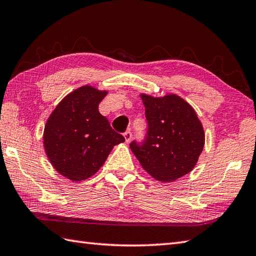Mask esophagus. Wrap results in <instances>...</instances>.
<instances>
[{
	"label": "esophagus",
	"mask_w": 256,
	"mask_h": 256,
	"mask_svg": "<svg viewBox=\"0 0 256 256\" xmlns=\"http://www.w3.org/2000/svg\"><path fill=\"white\" fill-rule=\"evenodd\" d=\"M123 136H124V138H125V142L128 143L130 141H131V138H132V133L130 132V131H126V132H125V133L123 134Z\"/></svg>",
	"instance_id": "obj_1"
}]
</instances>
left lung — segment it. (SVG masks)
Here are the masks:
<instances>
[{
	"label": "left lung",
	"instance_id": "obj_1",
	"mask_svg": "<svg viewBox=\"0 0 256 256\" xmlns=\"http://www.w3.org/2000/svg\"><path fill=\"white\" fill-rule=\"evenodd\" d=\"M140 96L148 128L144 142H132L130 148L152 178L173 182L191 172L198 161L205 143L202 123L191 105L176 94Z\"/></svg>",
	"mask_w": 256,
	"mask_h": 256
}]
</instances>
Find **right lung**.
I'll return each instance as SVG.
<instances>
[{"label": "right lung", "instance_id": "1", "mask_svg": "<svg viewBox=\"0 0 256 256\" xmlns=\"http://www.w3.org/2000/svg\"><path fill=\"white\" fill-rule=\"evenodd\" d=\"M108 93L92 85L74 90L56 105L44 126L48 161L73 182L93 176L115 145L125 141L98 112V104Z\"/></svg>", "mask_w": 256, "mask_h": 256}]
</instances>
